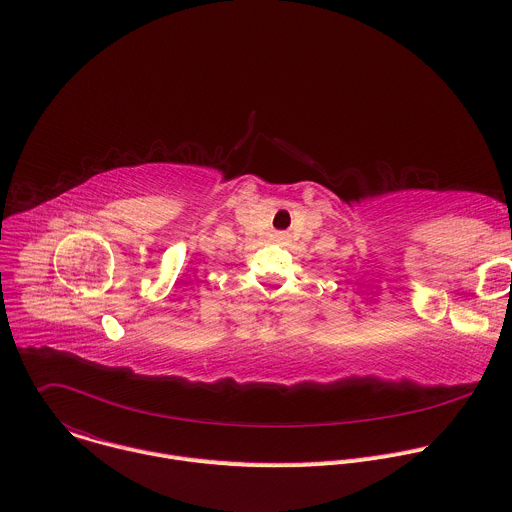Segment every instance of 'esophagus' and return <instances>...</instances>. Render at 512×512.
<instances>
[{
    "mask_svg": "<svg viewBox=\"0 0 512 512\" xmlns=\"http://www.w3.org/2000/svg\"><path fill=\"white\" fill-rule=\"evenodd\" d=\"M275 237H277V239H279V241H285V239H287V233H277V235H275Z\"/></svg>",
    "mask_w": 512,
    "mask_h": 512,
    "instance_id": "34e87169",
    "label": "esophagus"
}]
</instances>
